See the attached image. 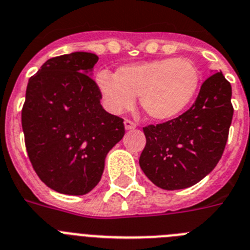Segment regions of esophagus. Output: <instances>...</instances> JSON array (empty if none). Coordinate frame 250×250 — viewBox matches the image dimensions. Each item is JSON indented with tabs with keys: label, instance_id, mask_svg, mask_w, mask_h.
I'll return each instance as SVG.
<instances>
[{
	"label": "esophagus",
	"instance_id": "1",
	"mask_svg": "<svg viewBox=\"0 0 250 250\" xmlns=\"http://www.w3.org/2000/svg\"><path fill=\"white\" fill-rule=\"evenodd\" d=\"M125 128L127 129V131H129V129H134V128H136V123L132 122L131 119H125Z\"/></svg>",
	"mask_w": 250,
	"mask_h": 250
}]
</instances>
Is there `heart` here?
Here are the masks:
<instances>
[{
	"mask_svg": "<svg viewBox=\"0 0 250 250\" xmlns=\"http://www.w3.org/2000/svg\"><path fill=\"white\" fill-rule=\"evenodd\" d=\"M95 83L112 113L132 108L134 97L147 117L158 122L176 118L194 101L200 70L192 60L164 58L123 65L113 75L99 71Z\"/></svg>",
	"mask_w": 250,
	"mask_h": 250,
	"instance_id": "1",
	"label": "heart"
}]
</instances>
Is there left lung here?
Returning a JSON list of instances; mask_svg holds the SVG:
<instances>
[{"instance_id":"obj_1","label":"left lung","mask_w":250,"mask_h":250,"mask_svg":"<svg viewBox=\"0 0 250 250\" xmlns=\"http://www.w3.org/2000/svg\"><path fill=\"white\" fill-rule=\"evenodd\" d=\"M231 85L221 71L203 83L192 107L177 118L143 127L146 146L140 166L156 186L195 185L218 165L233 119Z\"/></svg>"}]
</instances>
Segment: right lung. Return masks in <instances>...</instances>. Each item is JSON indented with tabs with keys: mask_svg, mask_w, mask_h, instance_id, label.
Instances as JSON below:
<instances>
[{
	"mask_svg": "<svg viewBox=\"0 0 250 250\" xmlns=\"http://www.w3.org/2000/svg\"><path fill=\"white\" fill-rule=\"evenodd\" d=\"M92 53L51 58L32 75L21 113L26 151L50 188L85 195L101 181L107 153L125 136L123 119L105 112L90 74Z\"/></svg>",
	"mask_w": 250,
	"mask_h": 250,
	"instance_id": "add662e5",
	"label": "right lung"
}]
</instances>
